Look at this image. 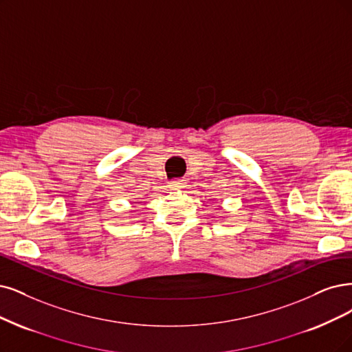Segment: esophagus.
Masks as SVG:
<instances>
[{"label":"esophagus","mask_w":352,"mask_h":352,"mask_svg":"<svg viewBox=\"0 0 352 352\" xmlns=\"http://www.w3.org/2000/svg\"><path fill=\"white\" fill-rule=\"evenodd\" d=\"M181 187H184L183 181H179V179L169 181V188H181Z\"/></svg>","instance_id":"1"}]
</instances>
